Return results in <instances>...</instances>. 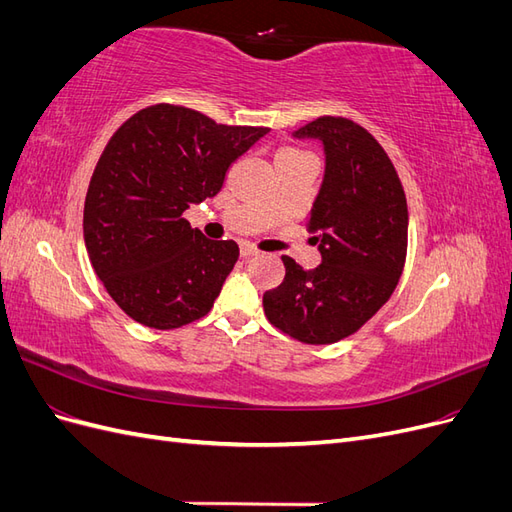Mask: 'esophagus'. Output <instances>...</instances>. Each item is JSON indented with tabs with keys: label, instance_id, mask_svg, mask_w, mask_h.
<instances>
[{
	"label": "esophagus",
	"instance_id": "esophagus-1",
	"mask_svg": "<svg viewBox=\"0 0 512 512\" xmlns=\"http://www.w3.org/2000/svg\"><path fill=\"white\" fill-rule=\"evenodd\" d=\"M256 254H260V252L256 250L254 245H247V243L241 245V256H243V258H250V256H256Z\"/></svg>",
	"mask_w": 512,
	"mask_h": 512
}]
</instances>
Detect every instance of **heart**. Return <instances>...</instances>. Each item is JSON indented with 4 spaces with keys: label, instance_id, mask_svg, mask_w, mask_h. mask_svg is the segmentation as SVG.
Listing matches in <instances>:
<instances>
[{
    "label": "heart",
    "instance_id": "obj_1",
    "mask_svg": "<svg viewBox=\"0 0 512 512\" xmlns=\"http://www.w3.org/2000/svg\"><path fill=\"white\" fill-rule=\"evenodd\" d=\"M277 156H303V151H299V149H290V147H286V149H282L280 153H277Z\"/></svg>",
    "mask_w": 512,
    "mask_h": 512
}]
</instances>
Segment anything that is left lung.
I'll return each instance as SVG.
<instances>
[{"instance_id": "8db88e82", "label": "left lung", "mask_w": 512, "mask_h": 512, "mask_svg": "<svg viewBox=\"0 0 512 512\" xmlns=\"http://www.w3.org/2000/svg\"><path fill=\"white\" fill-rule=\"evenodd\" d=\"M294 136L320 138L327 170L309 230L322 254L316 269L282 256L284 282L262 297L275 329L303 344H335L391 299L408 254L404 185L382 145L348 117L324 115Z\"/></svg>"}]
</instances>
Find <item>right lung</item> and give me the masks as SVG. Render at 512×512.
Instances as JSON below:
<instances>
[{
  "mask_svg": "<svg viewBox=\"0 0 512 512\" xmlns=\"http://www.w3.org/2000/svg\"><path fill=\"white\" fill-rule=\"evenodd\" d=\"M267 132L160 102L111 136L89 181L83 232L96 275L132 320L168 331L211 312L239 245L207 239L183 211L218 194L228 166Z\"/></svg>",
  "mask_w": 512,
  "mask_h": 512,
  "instance_id": "right-lung-1",
  "label": "right lung"
}]
</instances>
